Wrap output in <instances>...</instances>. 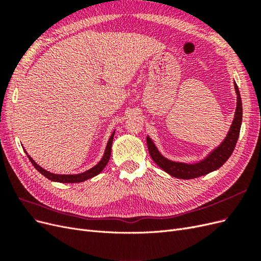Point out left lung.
<instances>
[{
	"mask_svg": "<svg viewBox=\"0 0 261 261\" xmlns=\"http://www.w3.org/2000/svg\"><path fill=\"white\" fill-rule=\"evenodd\" d=\"M234 88L236 92V110L231 127L228 129L226 137L223 139L222 143L215 149H212L203 159L194 163L170 160L159 151V149L156 148L152 139L147 135V145L149 153L151 155L152 160L159 165L164 172H167L168 174L176 178L192 179L206 175L210 172L218 170L227 161L228 158L231 156L232 152L234 151L236 143H238L243 118L242 99L239 87L235 83Z\"/></svg>",
	"mask_w": 261,
	"mask_h": 261,
	"instance_id": "obj_1",
	"label": "left lung"
}]
</instances>
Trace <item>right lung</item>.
<instances>
[{
  "label": "right lung",
  "mask_w": 261,
  "mask_h": 261,
  "mask_svg": "<svg viewBox=\"0 0 261 261\" xmlns=\"http://www.w3.org/2000/svg\"><path fill=\"white\" fill-rule=\"evenodd\" d=\"M114 134H115V130H113V133L111 134V136H110V138L108 140V144H107V147H106V150H105V153H103V155H102L101 160L96 165H94V167L90 168L89 170H87L85 172L78 173V174H55V173L46 171L43 168H41L40 165H38L36 163V161L33 159V158H31L26 152L25 149H23V151L26 152L27 156L29 158V160H30L31 163H33L34 167L39 172H40L43 176H45L46 178H49L50 180L58 181V183H81V181H85L87 179L94 177L96 175H98L99 173H101L102 171H103V169L106 168V165L108 164V162L110 160V156H111V149H112V143H113Z\"/></svg>",
  "instance_id": "obj_1"
}]
</instances>
